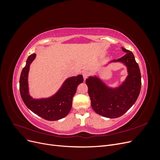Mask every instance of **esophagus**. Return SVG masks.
<instances>
[{"instance_id":"esophagus-1","label":"esophagus","mask_w":160,"mask_h":160,"mask_svg":"<svg viewBox=\"0 0 160 160\" xmlns=\"http://www.w3.org/2000/svg\"><path fill=\"white\" fill-rule=\"evenodd\" d=\"M89 76V72L85 71L83 72V79L85 80L87 78H88Z\"/></svg>"}]
</instances>
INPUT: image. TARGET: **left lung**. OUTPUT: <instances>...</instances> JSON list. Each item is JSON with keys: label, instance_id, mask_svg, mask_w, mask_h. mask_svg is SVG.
Masks as SVG:
<instances>
[{"label": "left lung", "instance_id": "left-lung-1", "mask_svg": "<svg viewBox=\"0 0 160 160\" xmlns=\"http://www.w3.org/2000/svg\"><path fill=\"white\" fill-rule=\"evenodd\" d=\"M125 55L117 60L108 62H121L126 67L128 75L121 85L111 88L98 76H89L85 83L92 108L95 112L108 118H117L123 115L135 103L141 90V73L132 51L122 47Z\"/></svg>", "mask_w": 160, "mask_h": 160}]
</instances>
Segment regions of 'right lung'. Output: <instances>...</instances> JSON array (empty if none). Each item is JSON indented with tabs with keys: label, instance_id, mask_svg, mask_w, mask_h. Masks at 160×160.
<instances>
[{
	"label": "right lung",
	"instance_id": "obj_1",
	"mask_svg": "<svg viewBox=\"0 0 160 160\" xmlns=\"http://www.w3.org/2000/svg\"><path fill=\"white\" fill-rule=\"evenodd\" d=\"M35 58V53L28 57L21 72L19 87L22 99L27 107L39 117L48 121L61 119L66 117L71 111L72 98L77 87L83 82V76L79 75L67 78L59 89L49 98H33L29 93L28 77L30 65Z\"/></svg>",
	"mask_w": 160,
	"mask_h": 160
}]
</instances>
